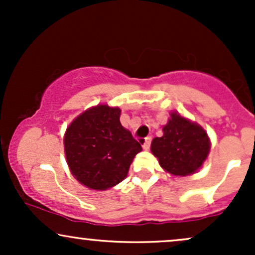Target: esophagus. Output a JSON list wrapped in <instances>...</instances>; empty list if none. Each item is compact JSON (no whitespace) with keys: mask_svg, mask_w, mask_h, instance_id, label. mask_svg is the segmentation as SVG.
<instances>
[{"mask_svg":"<svg viewBox=\"0 0 255 255\" xmlns=\"http://www.w3.org/2000/svg\"><path fill=\"white\" fill-rule=\"evenodd\" d=\"M151 141H152V137H151V136L145 137L144 145H142V147H144V150H148V148H150V146H151Z\"/></svg>","mask_w":255,"mask_h":255,"instance_id":"1","label":"esophagus"}]
</instances>
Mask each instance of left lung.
Segmentation results:
<instances>
[{
	"label": "left lung",
	"instance_id": "left-lung-1",
	"mask_svg": "<svg viewBox=\"0 0 255 255\" xmlns=\"http://www.w3.org/2000/svg\"><path fill=\"white\" fill-rule=\"evenodd\" d=\"M163 136L152 140L151 151L163 169L172 175L186 176L200 168L210 151L206 131L178 114H171L163 127Z\"/></svg>",
	"mask_w": 255,
	"mask_h": 255
}]
</instances>
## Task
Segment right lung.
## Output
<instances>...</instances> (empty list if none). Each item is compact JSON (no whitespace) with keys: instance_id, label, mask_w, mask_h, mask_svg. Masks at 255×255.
Masks as SVG:
<instances>
[{"instance_id":"1","label":"right lung","mask_w":255,"mask_h":255,"mask_svg":"<svg viewBox=\"0 0 255 255\" xmlns=\"http://www.w3.org/2000/svg\"><path fill=\"white\" fill-rule=\"evenodd\" d=\"M119 108L98 105L78 116L67 128L64 151L75 178L98 191L110 188L127 176L128 169L142 150L120 122Z\"/></svg>"}]
</instances>
